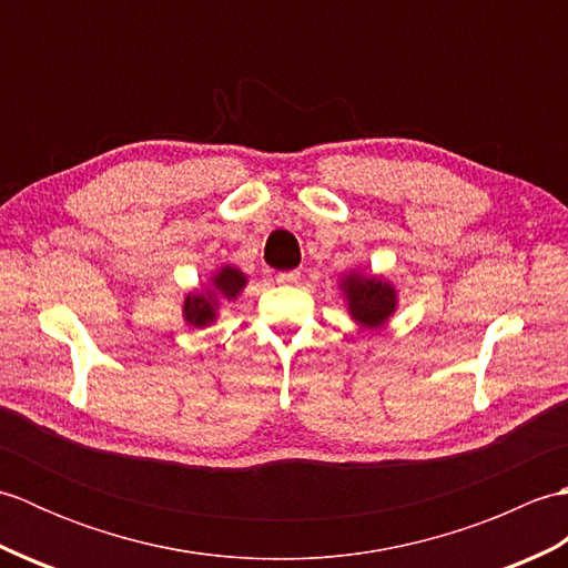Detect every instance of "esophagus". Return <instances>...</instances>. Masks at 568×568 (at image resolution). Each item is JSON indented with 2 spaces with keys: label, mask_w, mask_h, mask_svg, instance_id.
<instances>
[{
  "label": "esophagus",
  "mask_w": 568,
  "mask_h": 568,
  "mask_svg": "<svg viewBox=\"0 0 568 568\" xmlns=\"http://www.w3.org/2000/svg\"><path fill=\"white\" fill-rule=\"evenodd\" d=\"M275 281L281 283V285H293V283L300 281V271H283V273H277Z\"/></svg>",
  "instance_id": "obj_1"
}]
</instances>
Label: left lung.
I'll list each match as a JSON object with an SVG mask.
<instances>
[{"instance_id": "8db88e82", "label": "left lung", "mask_w": 568, "mask_h": 568, "mask_svg": "<svg viewBox=\"0 0 568 568\" xmlns=\"http://www.w3.org/2000/svg\"><path fill=\"white\" fill-rule=\"evenodd\" d=\"M348 312L352 317L364 324V327H381L395 312V291L390 283L381 281V277H366V275H346L342 283Z\"/></svg>"}]
</instances>
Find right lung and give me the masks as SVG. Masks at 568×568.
Listing matches in <instances>:
<instances>
[{
	"label": "right lung",
	"mask_w": 568,
	"mask_h": 568,
	"mask_svg": "<svg viewBox=\"0 0 568 568\" xmlns=\"http://www.w3.org/2000/svg\"><path fill=\"white\" fill-rule=\"evenodd\" d=\"M246 275L232 265H224V268L212 277V291L207 293H190L185 297L183 315L185 322L192 327H207L210 322L216 320V310H220L222 300H236V295L244 291Z\"/></svg>",
	"instance_id": "1"
}]
</instances>
